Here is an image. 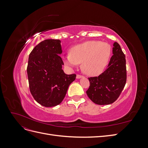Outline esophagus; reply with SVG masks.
Here are the masks:
<instances>
[{"instance_id":"1","label":"esophagus","mask_w":148,"mask_h":148,"mask_svg":"<svg viewBox=\"0 0 148 148\" xmlns=\"http://www.w3.org/2000/svg\"><path fill=\"white\" fill-rule=\"evenodd\" d=\"M83 77V76L82 75H79V74H78L77 75V78H78V79H79V78H82Z\"/></svg>"}]
</instances>
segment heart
Listing matches in <instances>:
<instances>
[{"mask_svg":"<svg viewBox=\"0 0 148 148\" xmlns=\"http://www.w3.org/2000/svg\"><path fill=\"white\" fill-rule=\"evenodd\" d=\"M69 55L63 57L65 64L75 66L82 63L84 73L90 75L99 74L108 64L111 47L99 41H88L71 47Z\"/></svg>","mask_w":148,"mask_h":148,"instance_id":"1","label":"heart"}]
</instances>
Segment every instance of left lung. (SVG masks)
I'll list each match as a JSON object with an SVG mask.
<instances>
[{
    "label": "left lung",
    "mask_w": 148,
    "mask_h": 148,
    "mask_svg": "<svg viewBox=\"0 0 148 148\" xmlns=\"http://www.w3.org/2000/svg\"><path fill=\"white\" fill-rule=\"evenodd\" d=\"M113 56L106 70L98 77L88 78L90 86L86 94L94 103L99 105L112 104L117 100L127 82L125 55L119 44L114 43Z\"/></svg>",
    "instance_id": "8db88e82"
}]
</instances>
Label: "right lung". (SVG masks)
Instances as JSON below:
<instances>
[{
	"label": "right lung",
	"instance_id": "1",
	"mask_svg": "<svg viewBox=\"0 0 148 148\" xmlns=\"http://www.w3.org/2000/svg\"><path fill=\"white\" fill-rule=\"evenodd\" d=\"M59 39H46L39 43L29 56L27 74L30 92L39 104L49 107L60 104L76 74L66 75Z\"/></svg>",
	"mask_w": 148,
	"mask_h": 148
}]
</instances>
